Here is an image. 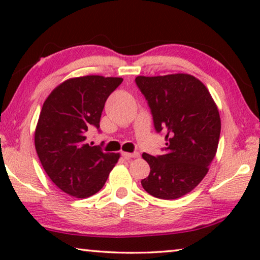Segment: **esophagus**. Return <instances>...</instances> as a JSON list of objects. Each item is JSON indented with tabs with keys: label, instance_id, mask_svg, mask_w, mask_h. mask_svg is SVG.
I'll return each instance as SVG.
<instances>
[{
	"label": "esophagus",
	"instance_id": "34e87169",
	"mask_svg": "<svg viewBox=\"0 0 260 260\" xmlns=\"http://www.w3.org/2000/svg\"><path fill=\"white\" fill-rule=\"evenodd\" d=\"M122 156H123L124 158H126V159H131V158L138 157V156H140V154H138V152H125V151H123L122 152Z\"/></svg>",
	"mask_w": 260,
	"mask_h": 260
}]
</instances>
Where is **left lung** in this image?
<instances>
[{"label":"left lung","mask_w":260,"mask_h":260,"mask_svg":"<svg viewBox=\"0 0 260 260\" xmlns=\"http://www.w3.org/2000/svg\"><path fill=\"white\" fill-rule=\"evenodd\" d=\"M157 133H166L165 154L143 152L150 174L141 181L152 197L173 200L194 189L208 173L219 144L221 120L207 87L186 73L138 76Z\"/></svg>","instance_id":"8db88e82"}]
</instances>
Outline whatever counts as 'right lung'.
<instances>
[{"label":"right lung","mask_w":260,"mask_h":260,"mask_svg":"<svg viewBox=\"0 0 260 260\" xmlns=\"http://www.w3.org/2000/svg\"><path fill=\"white\" fill-rule=\"evenodd\" d=\"M122 78L85 76L65 80L42 105L34 142L45 172L71 197L98 193L118 161L119 154L103 152L86 143V133L99 129L105 102Z\"/></svg>","instance_id":"obj_1"}]
</instances>
